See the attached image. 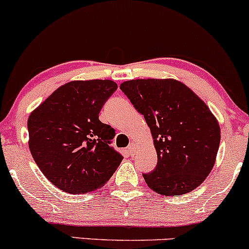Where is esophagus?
<instances>
[{
  "label": "esophagus",
  "mask_w": 249,
  "mask_h": 249,
  "mask_svg": "<svg viewBox=\"0 0 249 249\" xmlns=\"http://www.w3.org/2000/svg\"><path fill=\"white\" fill-rule=\"evenodd\" d=\"M136 147H137V146H136V144H134V142H131V144L128 145L127 148H126L127 153L130 154V156H131V154H133L134 152H136Z\"/></svg>",
  "instance_id": "34e87169"
}]
</instances>
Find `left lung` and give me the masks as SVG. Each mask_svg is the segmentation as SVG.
Listing matches in <instances>:
<instances>
[{"label": "left lung", "mask_w": 249, "mask_h": 249, "mask_svg": "<svg viewBox=\"0 0 249 249\" xmlns=\"http://www.w3.org/2000/svg\"><path fill=\"white\" fill-rule=\"evenodd\" d=\"M121 90L144 116L158 162L144 173L147 186L162 196H180L202 184L215 162L220 126L196 93L177 79H132Z\"/></svg>", "instance_id": "obj_1"}]
</instances>
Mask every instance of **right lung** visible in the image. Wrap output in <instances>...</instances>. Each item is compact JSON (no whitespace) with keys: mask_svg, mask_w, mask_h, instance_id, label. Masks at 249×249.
<instances>
[{"mask_svg":"<svg viewBox=\"0 0 249 249\" xmlns=\"http://www.w3.org/2000/svg\"><path fill=\"white\" fill-rule=\"evenodd\" d=\"M117 88L110 79L69 82L30 113L31 156L59 190L71 194L98 190L123 160L110 146L115 130L99 121L103 105Z\"/></svg>","mask_w":249,"mask_h":249,"instance_id":"obj_1","label":"right lung"}]
</instances>
